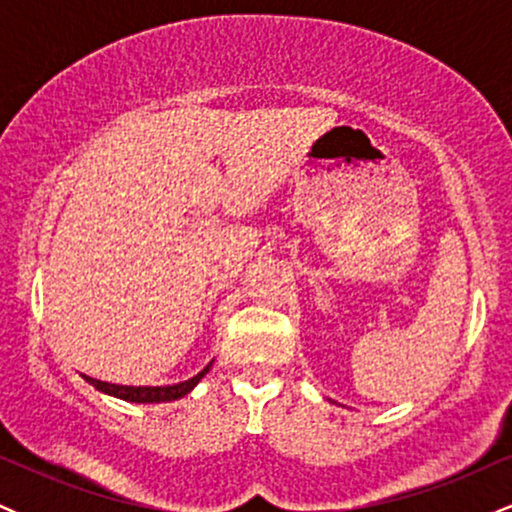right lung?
I'll return each mask as SVG.
<instances>
[{"mask_svg": "<svg viewBox=\"0 0 512 512\" xmlns=\"http://www.w3.org/2000/svg\"><path fill=\"white\" fill-rule=\"evenodd\" d=\"M211 366V363H209ZM209 366L204 370H199L195 378L185 380V383L178 385H166V387H134V385H113V383H103V380L96 378H88L86 380L91 383L96 390L105 392V395L117 397V399H125V402H137V404H154V402H173V399L185 397L187 392H192L199 380L209 373Z\"/></svg>", "mask_w": 512, "mask_h": 512, "instance_id": "add662e5", "label": "right lung"}]
</instances>
